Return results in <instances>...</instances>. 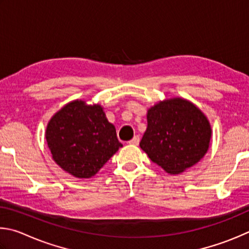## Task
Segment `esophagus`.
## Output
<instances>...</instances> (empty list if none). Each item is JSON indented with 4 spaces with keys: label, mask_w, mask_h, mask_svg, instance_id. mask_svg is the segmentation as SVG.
Segmentation results:
<instances>
[{
    "label": "esophagus",
    "mask_w": 249,
    "mask_h": 249,
    "mask_svg": "<svg viewBox=\"0 0 249 249\" xmlns=\"http://www.w3.org/2000/svg\"><path fill=\"white\" fill-rule=\"evenodd\" d=\"M129 143H130V144H132V145H138L139 143H140V137L134 136V138L132 139L131 141H129Z\"/></svg>",
    "instance_id": "obj_1"
}]
</instances>
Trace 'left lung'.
I'll return each instance as SVG.
<instances>
[{"label": "left lung", "mask_w": 249, "mask_h": 249, "mask_svg": "<svg viewBox=\"0 0 249 249\" xmlns=\"http://www.w3.org/2000/svg\"><path fill=\"white\" fill-rule=\"evenodd\" d=\"M210 139V124L201 110L185 99L174 98L149 109L140 146L152 162L175 175L203 158Z\"/></svg>", "instance_id": "obj_1"}]
</instances>
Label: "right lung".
<instances>
[{
  "label": "right lung",
  "mask_w": 249,
  "mask_h": 249,
  "mask_svg": "<svg viewBox=\"0 0 249 249\" xmlns=\"http://www.w3.org/2000/svg\"><path fill=\"white\" fill-rule=\"evenodd\" d=\"M46 139L52 158L65 172L89 178L122 146L99 105L68 104L51 118Z\"/></svg>",
  "instance_id": "add662e5"
}]
</instances>
